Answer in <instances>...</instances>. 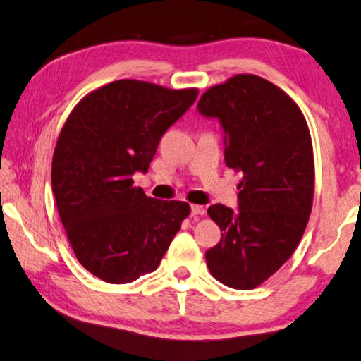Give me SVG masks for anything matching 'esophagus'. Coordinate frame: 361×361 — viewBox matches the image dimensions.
Returning <instances> with one entry per match:
<instances>
[{
	"mask_svg": "<svg viewBox=\"0 0 361 361\" xmlns=\"http://www.w3.org/2000/svg\"><path fill=\"white\" fill-rule=\"evenodd\" d=\"M205 214V209L202 205H191V215L192 216H202Z\"/></svg>",
	"mask_w": 361,
	"mask_h": 361,
	"instance_id": "1",
	"label": "esophagus"
}]
</instances>
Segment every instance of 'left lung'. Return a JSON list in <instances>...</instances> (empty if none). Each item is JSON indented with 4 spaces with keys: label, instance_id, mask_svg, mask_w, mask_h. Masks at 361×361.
Masks as SVG:
<instances>
[{
    "label": "left lung",
    "instance_id": "obj_1",
    "mask_svg": "<svg viewBox=\"0 0 361 361\" xmlns=\"http://www.w3.org/2000/svg\"><path fill=\"white\" fill-rule=\"evenodd\" d=\"M197 109L220 120L226 165L243 173L239 212L221 204L207 210L223 234L205 252V262L221 284L254 289L289 260L310 219L314 191L310 130L289 94L252 73L210 87Z\"/></svg>",
    "mask_w": 361,
    "mask_h": 361
}]
</instances>
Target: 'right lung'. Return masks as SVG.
I'll return each instance as SVG.
<instances>
[{
    "mask_svg": "<svg viewBox=\"0 0 361 361\" xmlns=\"http://www.w3.org/2000/svg\"><path fill=\"white\" fill-rule=\"evenodd\" d=\"M197 93L125 78L91 91L68 114L51 183L73 254L102 281L125 284L156 270L190 215L188 202L147 197L131 175L146 173Z\"/></svg>",
    "mask_w": 361,
    "mask_h": 361,
    "instance_id": "right-lung-1",
    "label": "right lung"
}]
</instances>
